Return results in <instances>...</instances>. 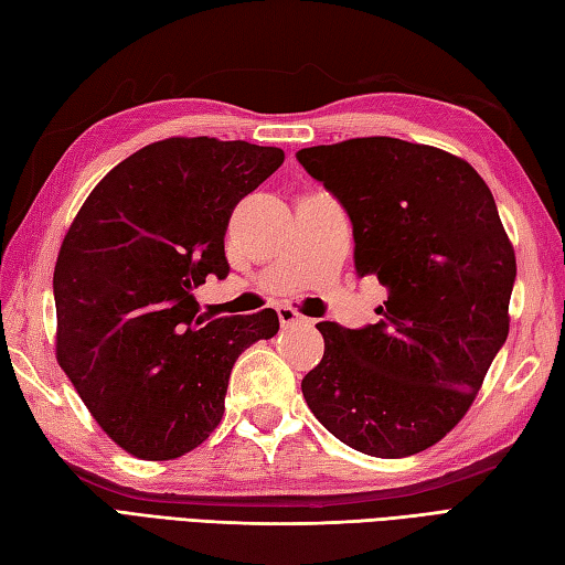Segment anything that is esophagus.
<instances>
[{
    "label": "esophagus",
    "mask_w": 565,
    "mask_h": 565,
    "mask_svg": "<svg viewBox=\"0 0 565 565\" xmlns=\"http://www.w3.org/2000/svg\"><path fill=\"white\" fill-rule=\"evenodd\" d=\"M276 316H279V322L284 328H294V326H308V318L298 313V310L289 308V306H279L276 308Z\"/></svg>",
    "instance_id": "esophagus-1"
}]
</instances>
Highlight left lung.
Segmentation results:
<instances>
[{
  "label": "left lung",
  "instance_id": "obj_1",
  "mask_svg": "<svg viewBox=\"0 0 565 565\" xmlns=\"http://www.w3.org/2000/svg\"><path fill=\"white\" fill-rule=\"evenodd\" d=\"M352 221L354 267L388 289L379 322H318L301 391L334 437L379 459L437 444L471 407L508 340L518 276L495 199L471 164L398 138L296 152Z\"/></svg>",
  "mask_w": 565,
  "mask_h": 565
}]
</instances>
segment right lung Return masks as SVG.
Returning <instances> with one entry per match:
<instances>
[{
	"instance_id": "obj_1",
	"label": "right lung",
	"mask_w": 565,
	"mask_h": 565,
	"mask_svg": "<svg viewBox=\"0 0 565 565\" xmlns=\"http://www.w3.org/2000/svg\"><path fill=\"white\" fill-rule=\"evenodd\" d=\"M284 150L167 138L134 152L84 201L60 247L57 362L118 447L177 459L223 417L235 359L279 332L271 308L199 316L194 289L225 279L233 209Z\"/></svg>"
}]
</instances>
